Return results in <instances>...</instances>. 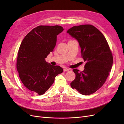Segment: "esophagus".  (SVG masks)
<instances>
[{"label":"esophagus","mask_w":124,"mask_h":124,"mask_svg":"<svg viewBox=\"0 0 124 124\" xmlns=\"http://www.w3.org/2000/svg\"><path fill=\"white\" fill-rule=\"evenodd\" d=\"M69 70V69H68V68H64L63 69V71H68Z\"/></svg>","instance_id":"obj_1"}]
</instances>
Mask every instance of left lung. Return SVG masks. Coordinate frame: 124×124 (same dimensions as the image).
Masks as SVG:
<instances>
[{
  "label": "left lung",
  "instance_id": "left-lung-1",
  "mask_svg": "<svg viewBox=\"0 0 124 124\" xmlns=\"http://www.w3.org/2000/svg\"><path fill=\"white\" fill-rule=\"evenodd\" d=\"M67 32L76 39L85 61L84 70H73L76 78L70 83L82 95L96 92L106 82L113 65V56L104 36L92 25L73 26Z\"/></svg>",
  "mask_w": 124,
  "mask_h": 124
}]
</instances>
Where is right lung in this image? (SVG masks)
I'll return each instance as SVG.
<instances>
[{"label": "right lung", "mask_w": 124, "mask_h": 124, "mask_svg": "<svg viewBox=\"0 0 124 124\" xmlns=\"http://www.w3.org/2000/svg\"><path fill=\"white\" fill-rule=\"evenodd\" d=\"M62 26H39L22 41L17 54L16 68L22 83L29 91L41 95L53 84L57 74L63 72L59 66L46 61L55 47Z\"/></svg>", "instance_id": "add662e5"}]
</instances>
